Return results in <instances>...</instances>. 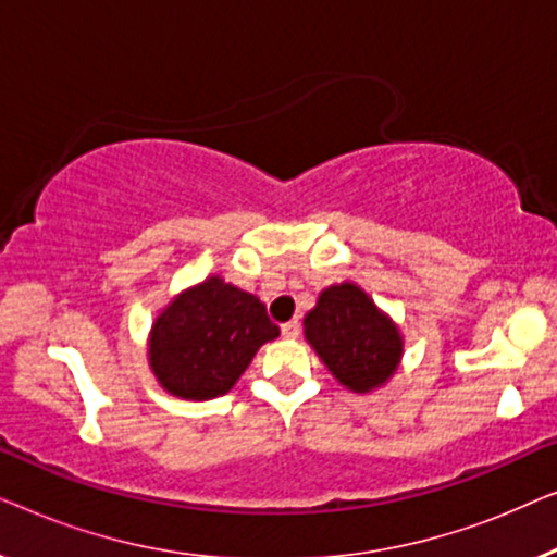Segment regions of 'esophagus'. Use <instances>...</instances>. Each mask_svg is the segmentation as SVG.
<instances>
[{"label": "esophagus", "mask_w": 557, "mask_h": 557, "mask_svg": "<svg viewBox=\"0 0 557 557\" xmlns=\"http://www.w3.org/2000/svg\"><path fill=\"white\" fill-rule=\"evenodd\" d=\"M281 334H284L286 339H296L301 334V322L299 319H292V322L281 324Z\"/></svg>", "instance_id": "obj_1"}]
</instances>
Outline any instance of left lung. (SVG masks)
<instances>
[{"label": "left lung", "mask_w": 557, "mask_h": 557, "mask_svg": "<svg viewBox=\"0 0 557 557\" xmlns=\"http://www.w3.org/2000/svg\"><path fill=\"white\" fill-rule=\"evenodd\" d=\"M304 334L349 391L383 385L403 355L400 332L355 284L330 286L304 319Z\"/></svg>", "instance_id": "8db88e82"}]
</instances>
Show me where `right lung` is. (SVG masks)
Masks as SVG:
<instances>
[{
    "label": "right lung",
    "instance_id": "right-lung-1",
    "mask_svg": "<svg viewBox=\"0 0 557 557\" xmlns=\"http://www.w3.org/2000/svg\"><path fill=\"white\" fill-rule=\"evenodd\" d=\"M278 326L253 294L212 276L180 294L151 326L149 362L162 387L187 400L231 391Z\"/></svg>",
    "mask_w": 557,
    "mask_h": 557
}]
</instances>
